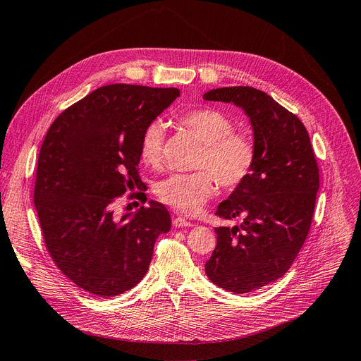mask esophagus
<instances>
[{
  "label": "esophagus",
  "mask_w": 361,
  "mask_h": 361,
  "mask_svg": "<svg viewBox=\"0 0 361 361\" xmlns=\"http://www.w3.org/2000/svg\"><path fill=\"white\" fill-rule=\"evenodd\" d=\"M173 226L174 227H191L192 223L188 221V220H185L183 216H174L173 218Z\"/></svg>",
  "instance_id": "34e87169"
}]
</instances>
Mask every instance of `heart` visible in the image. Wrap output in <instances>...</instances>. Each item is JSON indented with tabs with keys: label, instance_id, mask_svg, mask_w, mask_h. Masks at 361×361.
Wrapping results in <instances>:
<instances>
[{
	"label": "heart",
	"instance_id": "heart-1",
	"mask_svg": "<svg viewBox=\"0 0 361 361\" xmlns=\"http://www.w3.org/2000/svg\"><path fill=\"white\" fill-rule=\"evenodd\" d=\"M183 126L191 129L203 143L195 169L188 174H171L158 182L155 194L164 204L182 214L199 212L209 200L216 185L233 190L251 174L256 159L255 143L235 133L232 118L214 108H199L180 116ZM166 128L152 120L140 137V157L146 166L159 167L164 159Z\"/></svg>",
	"mask_w": 361,
	"mask_h": 361
}]
</instances>
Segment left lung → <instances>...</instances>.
<instances>
[{"instance_id": "obj_1", "label": "left lung", "mask_w": 361, "mask_h": 361, "mask_svg": "<svg viewBox=\"0 0 361 361\" xmlns=\"http://www.w3.org/2000/svg\"><path fill=\"white\" fill-rule=\"evenodd\" d=\"M203 99L241 106L253 126V170L215 212L228 220L243 216V223L215 227L216 245L204 265L214 285L247 293L285 276L300 253L310 231L319 169L301 120L265 92L223 87Z\"/></svg>"}]
</instances>
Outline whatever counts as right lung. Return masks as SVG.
<instances>
[{
    "label": "right lung",
    "instance_id": "add662e5",
    "mask_svg": "<svg viewBox=\"0 0 361 361\" xmlns=\"http://www.w3.org/2000/svg\"><path fill=\"white\" fill-rule=\"evenodd\" d=\"M179 94L173 87L104 85L66 108L43 140L35 183L43 241L63 274L97 297L140 283L157 238L170 231L158 202L122 218L113 204L141 188L140 137Z\"/></svg>",
    "mask_w": 361,
    "mask_h": 361
}]
</instances>
